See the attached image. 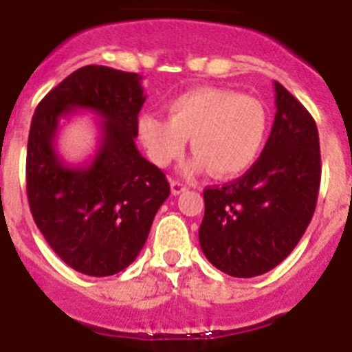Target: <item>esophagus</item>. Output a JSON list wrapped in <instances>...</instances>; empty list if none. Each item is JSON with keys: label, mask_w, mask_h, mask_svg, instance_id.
<instances>
[{"label": "esophagus", "mask_w": 352, "mask_h": 352, "mask_svg": "<svg viewBox=\"0 0 352 352\" xmlns=\"http://www.w3.org/2000/svg\"><path fill=\"white\" fill-rule=\"evenodd\" d=\"M185 190H186L185 183L176 182V179H173V182H170V192H173V195H178V194H182V192H185Z\"/></svg>", "instance_id": "obj_1"}]
</instances>
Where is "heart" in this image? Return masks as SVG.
Here are the masks:
<instances>
[{"label": "heart", "mask_w": 352, "mask_h": 352, "mask_svg": "<svg viewBox=\"0 0 352 352\" xmlns=\"http://www.w3.org/2000/svg\"><path fill=\"white\" fill-rule=\"evenodd\" d=\"M268 133V113L252 96L222 88H195L169 102V118L144 114L139 135L149 158L160 167L179 158L192 138L195 153L188 170L210 169L231 178L254 166Z\"/></svg>", "instance_id": "obj_1"}]
</instances>
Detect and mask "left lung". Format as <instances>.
I'll return each instance as SVG.
<instances>
[{
  "mask_svg": "<svg viewBox=\"0 0 352 352\" xmlns=\"http://www.w3.org/2000/svg\"><path fill=\"white\" fill-rule=\"evenodd\" d=\"M275 121L257 162L241 178L204 188L199 243L214 268L238 278L263 275L294 250L321 185L314 118L275 80Z\"/></svg>",
  "mask_w": 352,
  "mask_h": 352,
  "instance_id": "1",
  "label": "left lung"
}]
</instances>
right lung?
Listing matches in <instances>:
<instances>
[{"instance_id":"right-lung-1","label":"right lung","mask_w":352,"mask_h":352,"mask_svg":"<svg viewBox=\"0 0 352 352\" xmlns=\"http://www.w3.org/2000/svg\"><path fill=\"white\" fill-rule=\"evenodd\" d=\"M142 77L88 65L43 96L28 138L30 210L49 247L76 272L109 276L130 266L148 239L158 208L170 194L166 176L139 153ZM101 118V138L88 162L59 157V121L76 110Z\"/></svg>"}]
</instances>
